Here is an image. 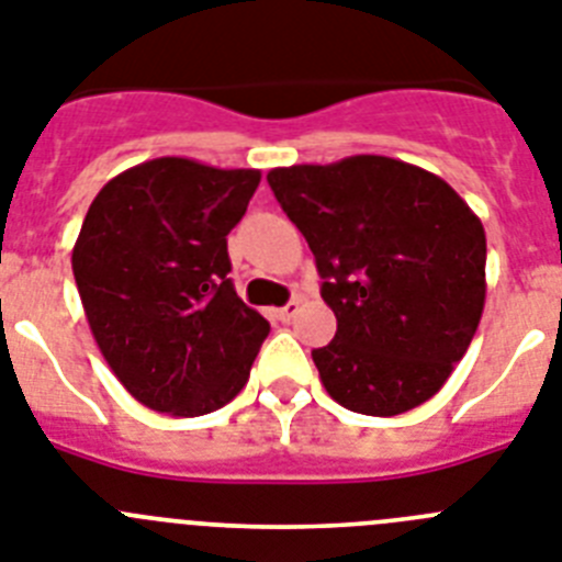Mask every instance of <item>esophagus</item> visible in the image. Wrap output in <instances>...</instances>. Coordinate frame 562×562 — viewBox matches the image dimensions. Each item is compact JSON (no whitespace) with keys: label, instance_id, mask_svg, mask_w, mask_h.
Here are the masks:
<instances>
[{"label":"esophagus","instance_id":"esophagus-1","mask_svg":"<svg viewBox=\"0 0 562 562\" xmlns=\"http://www.w3.org/2000/svg\"><path fill=\"white\" fill-rule=\"evenodd\" d=\"M299 310H301V301H290V304L272 310V315H276L278 321H284V324H286V321H292L295 315H299Z\"/></svg>","mask_w":562,"mask_h":562}]
</instances>
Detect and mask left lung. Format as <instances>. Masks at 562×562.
Segmentation results:
<instances>
[{"label":"left lung","instance_id":"8db88e82","mask_svg":"<svg viewBox=\"0 0 562 562\" xmlns=\"http://www.w3.org/2000/svg\"><path fill=\"white\" fill-rule=\"evenodd\" d=\"M267 181L338 318L335 338L313 349L329 397L375 418L426 404L481 324V218L440 176L386 156L276 167Z\"/></svg>","mask_w":562,"mask_h":562}]
</instances>
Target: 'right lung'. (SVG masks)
I'll return each instance as SVG.
<instances>
[{
    "label": "right lung",
    "instance_id": "obj_1",
    "mask_svg": "<svg viewBox=\"0 0 562 562\" xmlns=\"http://www.w3.org/2000/svg\"><path fill=\"white\" fill-rule=\"evenodd\" d=\"M261 170L165 156L119 172L90 204L74 278L90 333L122 386L153 412L229 404L270 324L227 278V235Z\"/></svg>",
    "mask_w": 562,
    "mask_h": 562
}]
</instances>
